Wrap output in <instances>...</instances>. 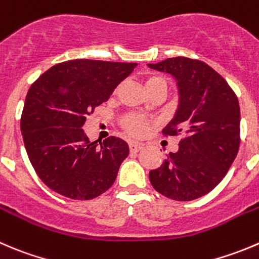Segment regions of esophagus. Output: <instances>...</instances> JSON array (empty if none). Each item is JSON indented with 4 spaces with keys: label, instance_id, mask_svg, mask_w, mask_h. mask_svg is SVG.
<instances>
[{
    "label": "esophagus",
    "instance_id": "esophagus-1",
    "mask_svg": "<svg viewBox=\"0 0 259 259\" xmlns=\"http://www.w3.org/2000/svg\"><path fill=\"white\" fill-rule=\"evenodd\" d=\"M129 148H130V152L137 153V152H139V150L143 149V145L139 144V143H137V142H130Z\"/></svg>",
    "mask_w": 259,
    "mask_h": 259
}]
</instances>
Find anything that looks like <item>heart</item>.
I'll return each instance as SVG.
<instances>
[{
    "mask_svg": "<svg viewBox=\"0 0 259 259\" xmlns=\"http://www.w3.org/2000/svg\"><path fill=\"white\" fill-rule=\"evenodd\" d=\"M158 86H167V83L160 77H150L145 82L147 90L154 89V87ZM124 126L133 135H143L145 133V130H147V125H145L144 120H142L138 116H134V115H130V116H127L124 120Z\"/></svg>",
    "mask_w": 259,
    "mask_h": 259,
    "instance_id": "heart-1",
    "label": "heart"
}]
</instances>
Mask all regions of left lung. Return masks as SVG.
Here are the masks:
<instances>
[{
	"mask_svg": "<svg viewBox=\"0 0 259 259\" xmlns=\"http://www.w3.org/2000/svg\"><path fill=\"white\" fill-rule=\"evenodd\" d=\"M148 67L176 79L178 106L163 134L183 135L177 152L150 170V183L168 199L196 200L219 185L237 157L239 102L227 81L201 60L176 57Z\"/></svg>",
	"mask_w": 259,
	"mask_h": 259,
	"instance_id": "obj_1",
	"label": "left lung"
}]
</instances>
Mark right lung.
Instances as JSON below:
<instances>
[{"label":"right lung","mask_w":259,"mask_h":259,"mask_svg":"<svg viewBox=\"0 0 259 259\" xmlns=\"http://www.w3.org/2000/svg\"><path fill=\"white\" fill-rule=\"evenodd\" d=\"M137 63L74 59L48 69L30 87L21 116V134L30 163L54 192L91 200L116 180L129 145L116 137L90 142L87 115L110 99Z\"/></svg>","instance_id":"1"}]
</instances>
